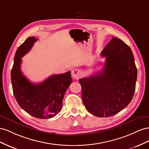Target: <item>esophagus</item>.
Instances as JSON below:
<instances>
[{
  "label": "esophagus",
  "mask_w": 149,
  "mask_h": 149,
  "mask_svg": "<svg viewBox=\"0 0 149 149\" xmlns=\"http://www.w3.org/2000/svg\"><path fill=\"white\" fill-rule=\"evenodd\" d=\"M72 76L74 79H79L80 77V76H81V72H80V70L77 69L73 70L72 71Z\"/></svg>",
  "instance_id": "esophagus-1"
}]
</instances>
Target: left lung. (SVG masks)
Here are the masks:
<instances>
[{"mask_svg":"<svg viewBox=\"0 0 149 149\" xmlns=\"http://www.w3.org/2000/svg\"><path fill=\"white\" fill-rule=\"evenodd\" d=\"M100 55L105 57L103 69L79 81L87 111L97 117H107L119 112L131 102L137 69L130 48L118 38L112 37Z\"/></svg>","mask_w":149,"mask_h":149,"instance_id":"obj_1","label":"left lung"}]
</instances>
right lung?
<instances>
[{
	"label": "right lung",
	"instance_id": "1",
	"mask_svg": "<svg viewBox=\"0 0 149 149\" xmlns=\"http://www.w3.org/2000/svg\"><path fill=\"white\" fill-rule=\"evenodd\" d=\"M37 40L31 37L19 47L11 70V82L15 98L20 107L32 116L50 118L60 112L67 89L72 82L70 72L50 76L40 84H33L20 69L22 58Z\"/></svg>",
	"mask_w": 149,
	"mask_h": 149
}]
</instances>
